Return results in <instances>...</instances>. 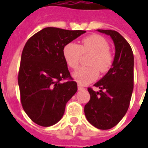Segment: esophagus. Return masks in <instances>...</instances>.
Masks as SVG:
<instances>
[{"mask_svg": "<svg viewBox=\"0 0 148 148\" xmlns=\"http://www.w3.org/2000/svg\"><path fill=\"white\" fill-rule=\"evenodd\" d=\"M77 88H78L79 90H84V88L81 85V84H77Z\"/></svg>", "mask_w": 148, "mask_h": 148, "instance_id": "obj_1", "label": "esophagus"}]
</instances>
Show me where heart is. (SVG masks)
I'll use <instances>...</instances> for the list:
<instances>
[{"instance_id":"heart-1","label":"heart","mask_w":148,"mask_h":148,"mask_svg":"<svg viewBox=\"0 0 148 148\" xmlns=\"http://www.w3.org/2000/svg\"><path fill=\"white\" fill-rule=\"evenodd\" d=\"M107 40L98 34H92L83 38L80 45L70 42L63 48V57L72 69H76L82 54L90 53L88 67H79L73 74L75 81L85 85L95 81L98 77V71L106 73L113 64V57L109 51Z\"/></svg>"}]
</instances>
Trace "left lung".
I'll return each instance as SVG.
<instances>
[{
  "mask_svg": "<svg viewBox=\"0 0 148 148\" xmlns=\"http://www.w3.org/2000/svg\"><path fill=\"white\" fill-rule=\"evenodd\" d=\"M110 35L115 46L112 67L97 83L96 92L88 88L90 99L84 106L87 120L93 126L108 130L116 126L130 105L134 88V54L128 42L118 32L97 30Z\"/></svg>",
  "mask_w": 148,
  "mask_h": 148,
  "instance_id": "left-lung-1",
  "label": "left lung"
}]
</instances>
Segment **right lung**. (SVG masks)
I'll return each mask as SVG.
<instances>
[{
    "label": "right lung",
    "mask_w": 148,
    "mask_h": 148,
    "mask_svg": "<svg viewBox=\"0 0 148 148\" xmlns=\"http://www.w3.org/2000/svg\"><path fill=\"white\" fill-rule=\"evenodd\" d=\"M85 32L45 27L24 45L18 85L23 109L35 124L49 127L58 123L67 102L77 92V85L67 69L63 48Z\"/></svg>",
    "instance_id": "1"
}]
</instances>
